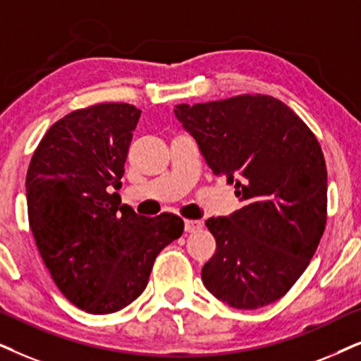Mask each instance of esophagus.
I'll list each match as a JSON object with an SVG mask.
<instances>
[{
	"label": "esophagus",
	"mask_w": 361,
	"mask_h": 361,
	"mask_svg": "<svg viewBox=\"0 0 361 361\" xmlns=\"http://www.w3.org/2000/svg\"><path fill=\"white\" fill-rule=\"evenodd\" d=\"M203 223L198 220H186L185 221V231L186 233H196V231L202 230Z\"/></svg>",
	"instance_id": "obj_1"
}]
</instances>
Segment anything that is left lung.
<instances>
[{"instance_id": "8db88e82", "label": "left lung", "mask_w": 361, "mask_h": 361, "mask_svg": "<svg viewBox=\"0 0 361 361\" xmlns=\"http://www.w3.org/2000/svg\"><path fill=\"white\" fill-rule=\"evenodd\" d=\"M173 113L243 203L207 220L216 253L202 270L204 286L238 310L276 302L307 270L325 230L320 143L293 109L267 94L176 104Z\"/></svg>"}]
</instances>
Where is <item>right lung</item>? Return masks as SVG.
<instances>
[{
    "label": "right lung",
    "instance_id": "add662e5",
    "mask_svg": "<svg viewBox=\"0 0 361 361\" xmlns=\"http://www.w3.org/2000/svg\"><path fill=\"white\" fill-rule=\"evenodd\" d=\"M133 104L102 103L54 123L26 175L30 226L61 293L93 314L120 312L147 288L157 255L180 238L183 220L136 214L120 196Z\"/></svg>",
    "mask_w": 361,
    "mask_h": 361
}]
</instances>
